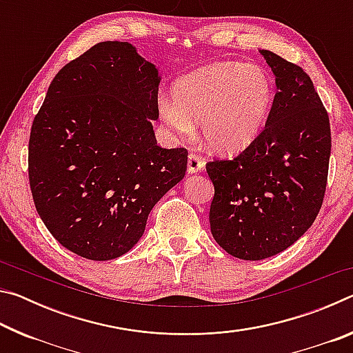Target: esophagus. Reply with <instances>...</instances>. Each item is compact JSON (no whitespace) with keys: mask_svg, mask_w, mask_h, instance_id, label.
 <instances>
[{"mask_svg":"<svg viewBox=\"0 0 353 353\" xmlns=\"http://www.w3.org/2000/svg\"><path fill=\"white\" fill-rule=\"evenodd\" d=\"M204 168V160H202L199 155L196 154H190L188 155V163H187V170L190 174H194V172H199Z\"/></svg>","mask_w":353,"mask_h":353,"instance_id":"obj_1","label":"esophagus"}]
</instances>
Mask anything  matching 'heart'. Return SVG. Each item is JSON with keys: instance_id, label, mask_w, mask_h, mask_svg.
Segmentation results:
<instances>
[{"instance_id": "1", "label": "heart", "mask_w": 353, "mask_h": 353, "mask_svg": "<svg viewBox=\"0 0 353 353\" xmlns=\"http://www.w3.org/2000/svg\"><path fill=\"white\" fill-rule=\"evenodd\" d=\"M276 87L270 73L244 62L207 65L179 79L160 119L177 135L199 123L201 140L218 154H236L259 139L271 115Z\"/></svg>"}]
</instances>
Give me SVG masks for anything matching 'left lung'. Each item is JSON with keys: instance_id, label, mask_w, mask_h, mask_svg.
I'll use <instances>...</instances> for the list:
<instances>
[{"instance_id": "1", "label": "left lung", "mask_w": 353, "mask_h": 353, "mask_svg": "<svg viewBox=\"0 0 353 353\" xmlns=\"http://www.w3.org/2000/svg\"><path fill=\"white\" fill-rule=\"evenodd\" d=\"M276 76V99L263 132L234 160H213L212 235L227 254L263 260L310 229L324 201L332 137L310 76L260 50Z\"/></svg>"}]
</instances>
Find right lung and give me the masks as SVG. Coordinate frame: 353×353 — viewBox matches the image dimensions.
Instances as JSON below:
<instances>
[{"label":"right lung","instance_id":"obj_1","mask_svg":"<svg viewBox=\"0 0 353 353\" xmlns=\"http://www.w3.org/2000/svg\"><path fill=\"white\" fill-rule=\"evenodd\" d=\"M159 68L128 41H101L65 65L29 139V183L51 235L71 252L113 260L182 181L188 152L157 146Z\"/></svg>","mask_w":353,"mask_h":353}]
</instances>
